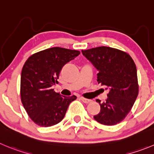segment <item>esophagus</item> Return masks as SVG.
<instances>
[{
  "label": "esophagus",
  "mask_w": 154,
  "mask_h": 154,
  "mask_svg": "<svg viewBox=\"0 0 154 154\" xmlns=\"http://www.w3.org/2000/svg\"><path fill=\"white\" fill-rule=\"evenodd\" d=\"M80 100H82V101L84 102V103H89L91 102V100H88V99H86V98H84V97H80Z\"/></svg>",
  "instance_id": "34e87169"
}]
</instances>
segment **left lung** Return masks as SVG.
Instances as JSON below:
<instances>
[{
  "label": "left lung",
  "instance_id": "8db88e82",
  "mask_svg": "<svg viewBox=\"0 0 154 154\" xmlns=\"http://www.w3.org/2000/svg\"><path fill=\"white\" fill-rule=\"evenodd\" d=\"M82 53L98 70V84L109 90L106 102L100 103V112L94 119L105 125L122 122L138 95L137 68L127 52L111 47L100 46L82 50Z\"/></svg>",
  "mask_w": 154,
  "mask_h": 154
}]
</instances>
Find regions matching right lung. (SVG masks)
Segmentation results:
<instances>
[{
  "mask_svg": "<svg viewBox=\"0 0 154 154\" xmlns=\"http://www.w3.org/2000/svg\"><path fill=\"white\" fill-rule=\"evenodd\" d=\"M77 50L53 47L32 54L21 72L20 98L30 119L38 125L50 127L64 119L69 105L76 96L63 97L55 93L64 64L80 54Z\"/></svg>",
  "mask_w": 154,
  "mask_h": 154,
  "instance_id": "obj_1",
  "label": "right lung"
}]
</instances>
